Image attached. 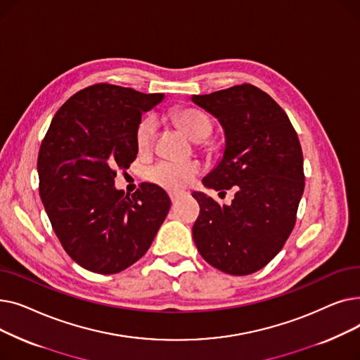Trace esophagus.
<instances>
[{
	"mask_svg": "<svg viewBox=\"0 0 360 360\" xmlns=\"http://www.w3.org/2000/svg\"><path fill=\"white\" fill-rule=\"evenodd\" d=\"M182 195H184L182 193H176V191H170V193H169V197H170V200H172V202L178 201Z\"/></svg>",
	"mask_w": 360,
	"mask_h": 360,
	"instance_id": "1",
	"label": "esophagus"
}]
</instances>
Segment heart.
I'll use <instances>...</instances> for the list:
<instances>
[{
	"instance_id": "obj_1",
	"label": "heart",
	"mask_w": 360,
	"mask_h": 360,
	"mask_svg": "<svg viewBox=\"0 0 360 360\" xmlns=\"http://www.w3.org/2000/svg\"><path fill=\"white\" fill-rule=\"evenodd\" d=\"M175 122L184 129L185 134L195 140L201 141L210 136L213 124L212 120L205 113L195 108H178L174 110ZM158 132V121L153 115H144L134 132V140L139 151H147L153 146ZM201 172V166L198 162H167L162 160L151 165L146 170V178L153 184H158L167 190H182L190 185L194 178Z\"/></svg>"
}]
</instances>
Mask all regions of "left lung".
Wrapping results in <instances>:
<instances>
[{"mask_svg": "<svg viewBox=\"0 0 360 360\" xmlns=\"http://www.w3.org/2000/svg\"><path fill=\"white\" fill-rule=\"evenodd\" d=\"M194 103L220 121L226 148L202 179L216 191L235 188L231 205L201 193L193 238L201 257L232 276L252 274L281 251L290 236L305 188L304 155L296 131L276 101L252 84L210 94Z\"/></svg>", "mask_w": 360, "mask_h": 360, "instance_id": "8db88e82", "label": "left lung"}]
</instances>
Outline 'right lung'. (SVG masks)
I'll return each mask as SVG.
<instances>
[{
  "label": "right lung",
  "mask_w": 360,
  "mask_h": 360,
  "mask_svg": "<svg viewBox=\"0 0 360 360\" xmlns=\"http://www.w3.org/2000/svg\"><path fill=\"white\" fill-rule=\"evenodd\" d=\"M163 99L129 87L98 83L58 109L37 156L39 194L65 252L83 269L120 273L150 248L170 207L160 186L118 191V170L137 158L141 113Z\"/></svg>",
  "instance_id": "1"
}]
</instances>
